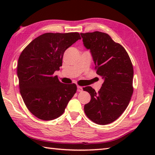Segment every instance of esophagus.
<instances>
[{"mask_svg": "<svg viewBox=\"0 0 155 155\" xmlns=\"http://www.w3.org/2000/svg\"><path fill=\"white\" fill-rule=\"evenodd\" d=\"M77 91H78V92L83 91V87H80V86H77Z\"/></svg>", "mask_w": 155, "mask_h": 155, "instance_id": "esophagus-1", "label": "esophagus"}]
</instances>
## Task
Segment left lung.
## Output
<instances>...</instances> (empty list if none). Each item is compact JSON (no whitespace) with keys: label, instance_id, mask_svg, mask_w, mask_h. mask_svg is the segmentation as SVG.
Segmentation results:
<instances>
[{"label":"left lung","instance_id":"obj_1","mask_svg":"<svg viewBox=\"0 0 155 155\" xmlns=\"http://www.w3.org/2000/svg\"><path fill=\"white\" fill-rule=\"evenodd\" d=\"M83 44L90 49L97 74L104 79L99 91L83 88L91 99L84 107L87 117L98 124L116 120L128 107L133 93V67L124 48L102 32L81 33Z\"/></svg>","mask_w":155,"mask_h":155}]
</instances>
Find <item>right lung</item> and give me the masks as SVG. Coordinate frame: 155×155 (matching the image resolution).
Instances as JSON below:
<instances>
[{"instance_id": "1", "label": "right lung", "mask_w": 155, "mask_h": 155, "mask_svg": "<svg viewBox=\"0 0 155 155\" xmlns=\"http://www.w3.org/2000/svg\"><path fill=\"white\" fill-rule=\"evenodd\" d=\"M78 39V32L45 33L31 42L20 55V93L28 110L39 119L60 117L77 92L74 83H61L54 72L62 66L64 51Z\"/></svg>"}]
</instances>
